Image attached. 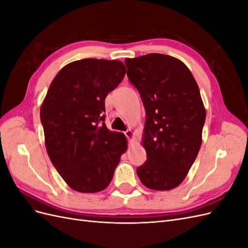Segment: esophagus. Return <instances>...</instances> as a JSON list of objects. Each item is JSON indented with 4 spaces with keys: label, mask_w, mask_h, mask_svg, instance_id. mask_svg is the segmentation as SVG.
Instances as JSON below:
<instances>
[{
    "label": "esophagus",
    "mask_w": 248,
    "mask_h": 248,
    "mask_svg": "<svg viewBox=\"0 0 248 248\" xmlns=\"http://www.w3.org/2000/svg\"><path fill=\"white\" fill-rule=\"evenodd\" d=\"M125 136L127 137V139H128L130 141H132L133 139H134V133H133V131H132L131 129L127 130V131L125 132Z\"/></svg>",
    "instance_id": "34e87169"
}]
</instances>
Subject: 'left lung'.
<instances>
[{"instance_id":"obj_1","label":"left lung","mask_w":248,"mask_h":248,"mask_svg":"<svg viewBox=\"0 0 248 248\" xmlns=\"http://www.w3.org/2000/svg\"><path fill=\"white\" fill-rule=\"evenodd\" d=\"M125 64L146 110L141 144L147 160L137 169L138 176L150 189L176 188L202 145L206 109L199 86L188 67L168 55L127 58Z\"/></svg>"}]
</instances>
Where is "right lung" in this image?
Returning a JSON list of instances; mask_svg holds the SVG:
<instances>
[{
    "label": "right lung",
    "mask_w": 248,
    "mask_h": 248,
    "mask_svg": "<svg viewBox=\"0 0 248 248\" xmlns=\"http://www.w3.org/2000/svg\"><path fill=\"white\" fill-rule=\"evenodd\" d=\"M126 73L119 60L82 59L64 66L40 108L49 159L70 188L106 189L127 150L122 132L104 124V99Z\"/></svg>",
    "instance_id": "1"
}]
</instances>
